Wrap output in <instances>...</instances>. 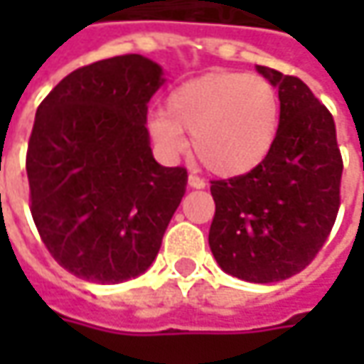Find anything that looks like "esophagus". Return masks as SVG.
<instances>
[{"mask_svg": "<svg viewBox=\"0 0 364 364\" xmlns=\"http://www.w3.org/2000/svg\"><path fill=\"white\" fill-rule=\"evenodd\" d=\"M188 184L192 186V188H204V186H206V182H204L200 176H196V174L188 176Z\"/></svg>", "mask_w": 364, "mask_h": 364, "instance_id": "1", "label": "esophagus"}]
</instances>
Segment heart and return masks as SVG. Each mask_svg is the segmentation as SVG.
I'll list each match as a JSON object with an SVG mask.
<instances>
[{"mask_svg":"<svg viewBox=\"0 0 364 364\" xmlns=\"http://www.w3.org/2000/svg\"><path fill=\"white\" fill-rule=\"evenodd\" d=\"M279 125L277 92L267 78L245 73H215L170 92L166 111L149 119L154 141L168 156L188 149L206 170L239 176L269 154Z\"/></svg>","mask_w":364,"mask_h":364,"instance_id":"1","label":"heart"}]
</instances>
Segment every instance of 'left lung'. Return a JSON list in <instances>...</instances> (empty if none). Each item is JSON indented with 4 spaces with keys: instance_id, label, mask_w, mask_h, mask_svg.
I'll list each match as a JSON object with an SVG mask.
<instances>
[{
    "instance_id": "1",
    "label": "left lung",
    "mask_w": 364,
    "mask_h": 364,
    "mask_svg": "<svg viewBox=\"0 0 364 364\" xmlns=\"http://www.w3.org/2000/svg\"><path fill=\"white\" fill-rule=\"evenodd\" d=\"M279 95V127L265 160L213 180L210 251L227 273L272 284L306 269L341 208L343 156L326 107L298 77L259 66Z\"/></svg>"
}]
</instances>
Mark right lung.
<instances>
[{
    "mask_svg": "<svg viewBox=\"0 0 364 364\" xmlns=\"http://www.w3.org/2000/svg\"><path fill=\"white\" fill-rule=\"evenodd\" d=\"M161 68L139 54L80 66L36 111L26 170L48 253L95 284L144 273L186 192V168L151 156L147 101Z\"/></svg>",
    "mask_w": 364,
    "mask_h": 364,
    "instance_id": "right-lung-1",
    "label": "right lung"
}]
</instances>
